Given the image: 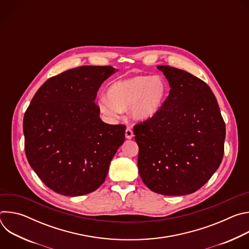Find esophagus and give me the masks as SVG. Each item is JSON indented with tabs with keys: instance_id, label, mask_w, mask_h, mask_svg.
I'll list each match as a JSON object with an SVG mask.
<instances>
[{
	"instance_id": "34e87169",
	"label": "esophagus",
	"mask_w": 249,
	"mask_h": 249,
	"mask_svg": "<svg viewBox=\"0 0 249 249\" xmlns=\"http://www.w3.org/2000/svg\"><path fill=\"white\" fill-rule=\"evenodd\" d=\"M125 137H126V139H132L134 137V133L130 128H127L125 130Z\"/></svg>"
}]
</instances>
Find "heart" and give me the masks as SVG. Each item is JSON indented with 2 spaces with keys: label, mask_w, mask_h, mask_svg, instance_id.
Here are the masks:
<instances>
[{
  "label": "heart",
  "mask_w": 249,
  "mask_h": 249,
  "mask_svg": "<svg viewBox=\"0 0 249 249\" xmlns=\"http://www.w3.org/2000/svg\"><path fill=\"white\" fill-rule=\"evenodd\" d=\"M168 96V85L160 76H138L118 81L110 86L107 97L98 99V109L106 118L115 119L130 108L131 118L146 122L163 108Z\"/></svg>",
  "instance_id": "1"
}]
</instances>
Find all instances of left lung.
I'll return each mask as SVG.
<instances>
[{
    "mask_svg": "<svg viewBox=\"0 0 249 249\" xmlns=\"http://www.w3.org/2000/svg\"><path fill=\"white\" fill-rule=\"evenodd\" d=\"M158 69L168 81L170 90L161 111L134 127L139 173L156 193L191 194L219 168L226 125L206 83L180 69Z\"/></svg>",
    "mask_w": 249,
    "mask_h": 249,
    "instance_id": "8db88e82",
    "label": "left lung"
}]
</instances>
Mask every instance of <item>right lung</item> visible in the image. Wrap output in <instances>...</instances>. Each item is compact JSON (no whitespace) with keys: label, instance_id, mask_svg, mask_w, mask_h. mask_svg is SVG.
Returning a JSON list of instances; mask_svg holds the SVG:
<instances>
[{"label":"right lung","instance_id":"add662e5","mask_svg":"<svg viewBox=\"0 0 249 249\" xmlns=\"http://www.w3.org/2000/svg\"><path fill=\"white\" fill-rule=\"evenodd\" d=\"M117 71L111 66L68 70L40 87L24 113L27 160L43 183L61 195L96 190L124 143L125 126L102 122L94 103L101 84Z\"/></svg>","mask_w":249,"mask_h":249}]
</instances>
